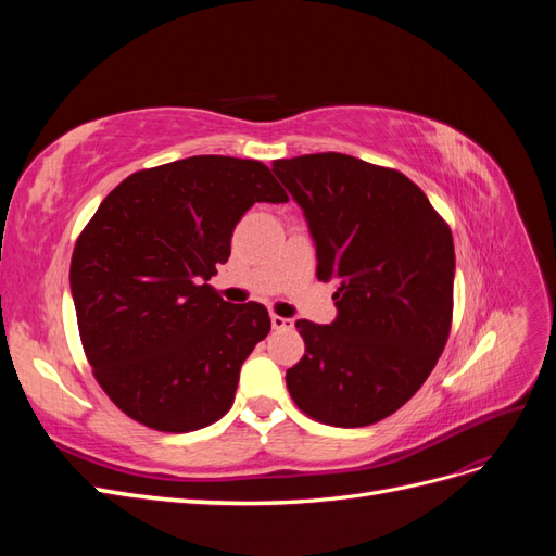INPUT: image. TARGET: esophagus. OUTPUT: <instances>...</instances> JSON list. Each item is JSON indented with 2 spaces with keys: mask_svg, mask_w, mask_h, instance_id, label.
Masks as SVG:
<instances>
[{
  "mask_svg": "<svg viewBox=\"0 0 556 556\" xmlns=\"http://www.w3.org/2000/svg\"><path fill=\"white\" fill-rule=\"evenodd\" d=\"M271 327L274 329H278V331H288V329H292L294 327V319H290V317H280V315H271Z\"/></svg>",
  "mask_w": 556,
  "mask_h": 556,
  "instance_id": "34e87169",
  "label": "esophagus"
}]
</instances>
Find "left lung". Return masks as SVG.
Wrapping results in <instances>:
<instances>
[{"instance_id": "8db88e82", "label": "left lung", "mask_w": 556, "mask_h": 556, "mask_svg": "<svg viewBox=\"0 0 556 556\" xmlns=\"http://www.w3.org/2000/svg\"><path fill=\"white\" fill-rule=\"evenodd\" d=\"M304 211L317 278L336 319H296L306 355L288 390L308 417L366 427L396 413L439 362L452 325L454 243L427 194L401 172L343 153L276 160Z\"/></svg>"}]
</instances>
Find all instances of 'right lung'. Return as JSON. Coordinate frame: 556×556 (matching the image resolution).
<instances>
[{
	"label": "right lung",
	"instance_id": "right-lung-1",
	"mask_svg": "<svg viewBox=\"0 0 556 556\" xmlns=\"http://www.w3.org/2000/svg\"><path fill=\"white\" fill-rule=\"evenodd\" d=\"M255 201H288L268 166L197 155L131 174L80 231L70 282L83 350L109 399L150 429L217 422L271 329L257 301L229 304L208 285Z\"/></svg>",
	"mask_w": 556,
	"mask_h": 556
}]
</instances>
